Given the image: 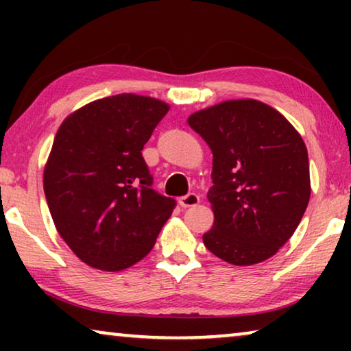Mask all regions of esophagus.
Masks as SVG:
<instances>
[{
    "instance_id": "esophagus-1",
    "label": "esophagus",
    "mask_w": 351,
    "mask_h": 351,
    "mask_svg": "<svg viewBox=\"0 0 351 351\" xmlns=\"http://www.w3.org/2000/svg\"><path fill=\"white\" fill-rule=\"evenodd\" d=\"M179 204L182 206V208H193V206L199 204V196L196 193H189V195L182 196V198L179 199Z\"/></svg>"
}]
</instances>
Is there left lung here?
I'll use <instances>...</instances> for the list:
<instances>
[{"label":"left lung","instance_id":"1","mask_svg":"<svg viewBox=\"0 0 351 351\" xmlns=\"http://www.w3.org/2000/svg\"><path fill=\"white\" fill-rule=\"evenodd\" d=\"M186 121L213 152L208 199L214 225L203 234L204 246L238 267L273 257L310 201L304 138L278 110L256 99L225 100Z\"/></svg>","mask_w":351,"mask_h":351}]
</instances>
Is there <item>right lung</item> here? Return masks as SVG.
Instances as JSON below:
<instances>
[{
	"instance_id": "obj_1",
	"label": "right lung",
	"mask_w": 351,
	"mask_h": 351,
	"mask_svg": "<svg viewBox=\"0 0 351 351\" xmlns=\"http://www.w3.org/2000/svg\"><path fill=\"white\" fill-rule=\"evenodd\" d=\"M167 112L160 99L118 94L75 110L60 124L43 185L57 232L86 265L132 267L171 217L176 201L152 189L142 156Z\"/></svg>"
}]
</instances>
